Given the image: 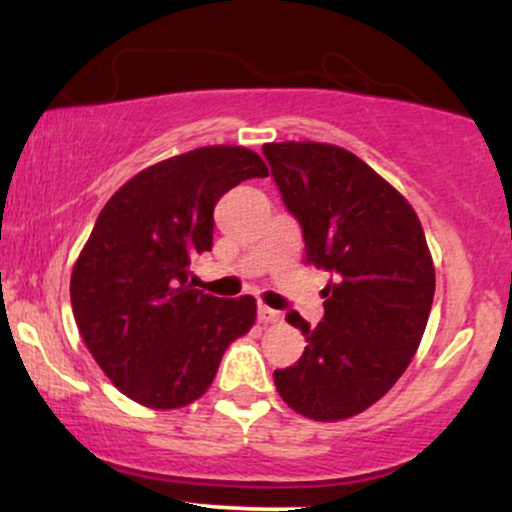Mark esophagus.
Here are the masks:
<instances>
[{
	"mask_svg": "<svg viewBox=\"0 0 512 512\" xmlns=\"http://www.w3.org/2000/svg\"><path fill=\"white\" fill-rule=\"evenodd\" d=\"M257 317H260L262 325H276V322L284 320V315H281L279 310L267 308V305H260V310H257Z\"/></svg>",
	"mask_w": 512,
	"mask_h": 512,
	"instance_id": "esophagus-1",
	"label": "esophagus"
}]
</instances>
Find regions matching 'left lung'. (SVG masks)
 I'll use <instances>...</instances> for the list:
<instances>
[{"label":"left lung","instance_id":"left-lung-1","mask_svg":"<svg viewBox=\"0 0 512 512\" xmlns=\"http://www.w3.org/2000/svg\"><path fill=\"white\" fill-rule=\"evenodd\" d=\"M262 151L303 226L305 264L334 274L320 325L286 315L308 346L296 366L274 370V385L305 419H351L390 392L424 337L436 291L424 228L402 192L342 146Z\"/></svg>","mask_w":512,"mask_h":512}]
</instances>
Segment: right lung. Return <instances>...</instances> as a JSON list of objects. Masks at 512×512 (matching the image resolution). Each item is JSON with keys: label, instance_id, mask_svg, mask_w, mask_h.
Instances as JSON below:
<instances>
[{"label": "right lung", "instance_id": "right-lung-1", "mask_svg": "<svg viewBox=\"0 0 512 512\" xmlns=\"http://www.w3.org/2000/svg\"><path fill=\"white\" fill-rule=\"evenodd\" d=\"M267 175L245 146H202L139 170L98 214L74 262L72 310L110 383L142 407L202 397L223 351L255 325V298H214L187 276L211 250L221 195Z\"/></svg>", "mask_w": 512, "mask_h": 512}]
</instances>
